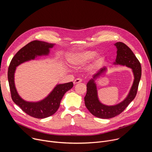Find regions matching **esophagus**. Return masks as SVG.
Masks as SVG:
<instances>
[{
  "mask_svg": "<svg viewBox=\"0 0 152 152\" xmlns=\"http://www.w3.org/2000/svg\"><path fill=\"white\" fill-rule=\"evenodd\" d=\"M81 82H82V79H80V78H77V79H76L74 80L73 83H74V85H76V84H77V83H80Z\"/></svg>",
  "mask_w": 152,
  "mask_h": 152,
  "instance_id": "34e87169",
  "label": "esophagus"
}]
</instances>
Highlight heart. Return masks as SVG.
I'll list each match as a JSON object with an SVG mask.
<instances>
[{"mask_svg": "<svg viewBox=\"0 0 152 152\" xmlns=\"http://www.w3.org/2000/svg\"><path fill=\"white\" fill-rule=\"evenodd\" d=\"M98 54L97 50H89L78 52L70 55L68 57L69 62L74 66H82L90 62L95 57H96L91 66V69L97 70L105 61V56L103 54Z\"/></svg>", "mask_w": 152, "mask_h": 152, "instance_id": "heart-1", "label": "heart"}]
</instances>
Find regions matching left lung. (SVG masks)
Segmentation results:
<instances>
[{
	"label": "left lung",
	"instance_id": "obj_1",
	"mask_svg": "<svg viewBox=\"0 0 152 152\" xmlns=\"http://www.w3.org/2000/svg\"><path fill=\"white\" fill-rule=\"evenodd\" d=\"M114 46L117 48V57L115 65L126 66L131 69L134 80L132 87L127 97L120 103L112 106H107L101 103L98 97L97 85L95 82L107 72V68H102L97 73L94 75L86 84V94L84 97L85 104L88 111L95 117L100 118H111L121 114L135 97L141 76V64L127 46L121 42H117Z\"/></svg>",
	"mask_w": 152,
	"mask_h": 152
}]
</instances>
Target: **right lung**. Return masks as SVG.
Listing matches in <instances>:
<instances>
[{
  "label": "right lung",
  "mask_w": 152,
  "mask_h": 152,
  "mask_svg": "<svg viewBox=\"0 0 152 152\" xmlns=\"http://www.w3.org/2000/svg\"><path fill=\"white\" fill-rule=\"evenodd\" d=\"M55 45L38 40L31 41L14 55L8 68V79L13 102L25 113L37 118H45L54 114L58 110L64 95L73 87V83L70 82L57 84L44 99L38 102H28L18 94L14 82V74L16 67L21 64L34 60L38 56L49 55L50 49Z\"/></svg>",
  "instance_id": "1"
}]
</instances>
